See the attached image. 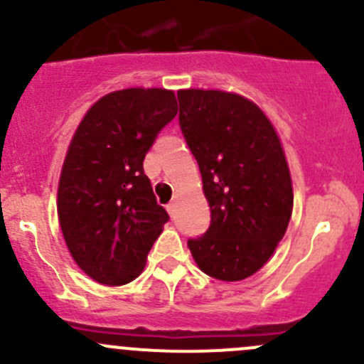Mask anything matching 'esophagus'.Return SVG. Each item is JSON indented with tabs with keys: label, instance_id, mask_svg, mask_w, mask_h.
I'll return each instance as SVG.
<instances>
[{
	"label": "esophagus",
	"instance_id": "1",
	"mask_svg": "<svg viewBox=\"0 0 364 364\" xmlns=\"http://www.w3.org/2000/svg\"><path fill=\"white\" fill-rule=\"evenodd\" d=\"M167 211H168V215L174 216V213H176V203H168V204H167Z\"/></svg>",
	"mask_w": 364,
	"mask_h": 364
}]
</instances>
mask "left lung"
<instances>
[{"label": "left lung", "mask_w": 364, "mask_h": 364, "mask_svg": "<svg viewBox=\"0 0 364 364\" xmlns=\"http://www.w3.org/2000/svg\"><path fill=\"white\" fill-rule=\"evenodd\" d=\"M179 127L199 164L211 223L188 240L209 277L237 282L273 255L292 215V183L280 139L247 98L215 90L178 91Z\"/></svg>", "instance_id": "1"}]
</instances>
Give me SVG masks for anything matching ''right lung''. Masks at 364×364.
Listing matches in <instances>:
<instances>
[{"mask_svg": "<svg viewBox=\"0 0 364 364\" xmlns=\"http://www.w3.org/2000/svg\"><path fill=\"white\" fill-rule=\"evenodd\" d=\"M176 114L172 91H114L87 111L70 142L58 216L73 260L95 282L135 280L168 222L142 164Z\"/></svg>", "mask_w": 364, "mask_h": 364, "instance_id": "add662e5", "label": "right lung"}]
</instances>
